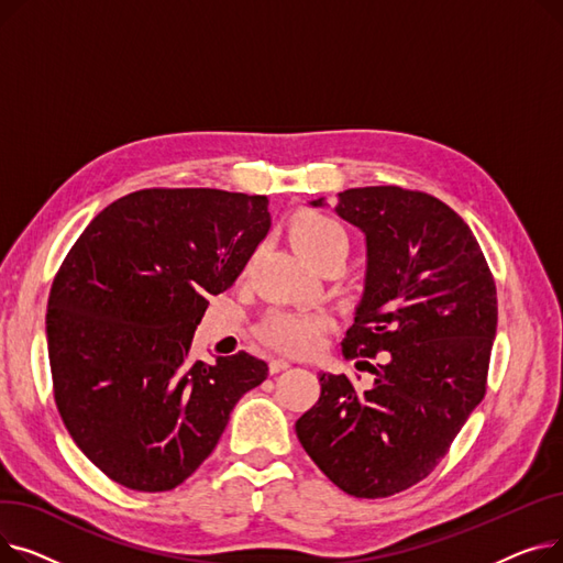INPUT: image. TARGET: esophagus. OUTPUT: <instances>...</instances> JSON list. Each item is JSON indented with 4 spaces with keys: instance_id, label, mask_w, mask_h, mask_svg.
<instances>
[{
    "instance_id": "34e87169",
    "label": "esophagus",
    "mask_w": 563,
    "mask_h": 563,
    "mask_svg": "<svg viewBox=\"0 0 563 563\" xmlns=\"http://www.w3.org/2000/svg\"><path fill=\"white\" fill-rule=\"evenodd\" d=\"M291 363L287 361V358H274L272 363H269V372L272 374H278V372H283V369H287Z\"/></svg>"
}]
</instances>
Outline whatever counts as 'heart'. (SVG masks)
I'll list each match as a JSON object with an SVG mask.
<instances>
[{
  "label": "heart",
  "instance_id": "heart-1",
  "mask_svg": "<svg viewBox=\"0 0 563 563\" xmlns=\"http://www.w3.org/2000/svg\"><path fill=\"white\" fill-rule=\"evenodd\" d=\"M289 242L312 264L327 253H349L346 230L323 212L303 210L287 223ZM329 327L327 314L306 310H274L262 323V340L287 353L312 351Z\"/></svg>",
  "mask_w": 563,
  "mask_h": 563
}]
</instances>
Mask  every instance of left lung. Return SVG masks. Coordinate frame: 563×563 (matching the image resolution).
<instances>
[{
  "label": "left lung",
  "mask_w": 563,
  "mask_h": 563,
  "mask_svg": "<svg viewBox=\"0 0 563 563\" xmlns=\"http://www.w3.org/2000/svg\"><path fill=\"white\" fill-rule=\"evenodd\" d=\"M335 212L367 240L363 299L342 353L386 351V363L369 365V390L344 374H319L321 395L297 420V435L344 493L390 497L429 475L484 399L497 291L475 234L429 194L346 189Z\"/></svg>",
  "instance_id": "obj_1"
}]
</instances>
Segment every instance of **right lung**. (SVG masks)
Listing matches in <instances>:
<instances>
[{
	"label": "right lung",
	"mask_w": 563,
	"mask_h": 563,
	"mask_svg": "<svg viewBox=\"0 0 563 563\" xmlns=\"http://www.w3.org/2000/svg\"><path fill=\"white\" fill-rule=\"evenodd\" d=\"M266 196L141 189L86 225L47 301L54 401L77 448L141 493L180 486L269 367L246 351L189 356L210 294L272 228Z\"/></svg>",
	"instance_id": "obj_1"
}]
</instances>
